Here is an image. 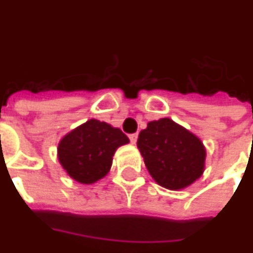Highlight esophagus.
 Instances as JSON below:
<instances>
[{"mask_svg": "<svg viewBox=\"0 0 253 253\" xmlns=\"http://www.w3.org/2000/svg\"><path fill=\"white\" fill-rule=\"evenodd\" d=\"M128 138H130V142L132 144L136 143V140H138V134H131L128 135Z\"/></svg>", "mask_w": 253, "mask_h": 253, "instance_id": "obj_1", "label": "esophagus"}]
</instances>
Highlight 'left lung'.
I'll list each match as a JSON object with an SVG mask.
<instances>
[{"instance_id":"8db88e82","label":"left lung","mask_w":253,"mask_h":253,"mask_svg":"<svg viewBox=\"0 0 253 253\" xmlns=\"http://www.w3.org/2000/svg\"><path fill=\"white\" fill-rule=\"evenodd\" d=\"M136 146L152 179L167 190L187 188L206 169L203 142L169 118L148 122L139 132Z\"/></svg>"}]
</instances>
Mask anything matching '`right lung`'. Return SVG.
Masks as SVG:
<instances>
[{
    "instance_id": "obj_1",
    "label": "right lung",
    "mask_w": 253,
    "mask_h": 253,
    "mask_svg": "<svg viewBox=\"0 0 253 253\" xmlns=\"http://www.w3.org/2000/svg\"><path fill=\"white\" fill-rule=\"evenodd\" d=\"M130 140L118 127L88 119L63 135L57 147L59 165L81 184H92L109 173L113 157Z\"/></svg>"
}]
</instances>
